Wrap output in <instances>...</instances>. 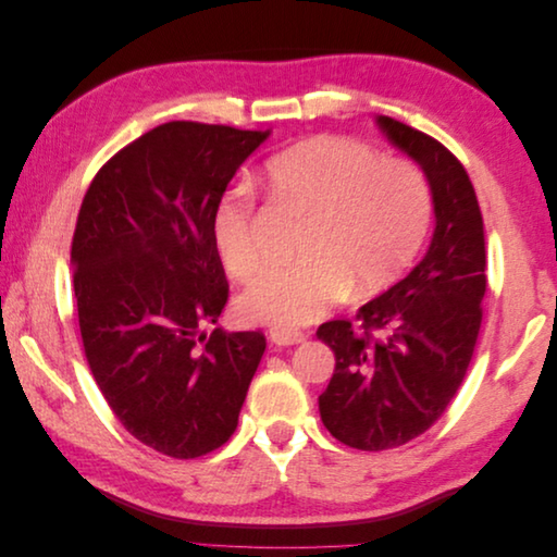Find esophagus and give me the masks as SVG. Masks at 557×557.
<instances>
[{
	"label": "esophagus",
	"instance_id": "obj_1",
	"mask_svg": "<svg viewBox=\"0 0 557 557\" xmlns=\"http://www.w3.org/2000/svg\"><path fill=\"white\" fill-rule=\"evenodd\" d=\"M269 339L278 346H293V344H301L307 339L305 332H297V330H285V327H272L269 330Z\"/></svg>",
	"mask_w": 557,
	"mask_h": 557
}]
</instances>
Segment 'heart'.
<instances>
[{
  "label": "heart",
  "instance_id": "heart-1",
  "mask_svg": "<svg viewBox=\"0 0 557 557\" xmlns=\"http://www.w3.org/2000/svg\"><path fill=\"white\" fill-rule=\"evenodd\" d=\"M264 185L276 205L307 221L290 267L269 269L239 297L248 323L295 327L323 318L348 295L372 297L407 272L432 225V185L411 160L381 158L362 141L320 134L272 156ZM211 239L232 278L262 267L256 197L230 185L211 209Z\"/></svg>",
  "mask_w": 557,
  "mask_h": 557
}]
</instances>
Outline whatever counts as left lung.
I'll list each match as a JSON object with an SVG mask.
<instances>
[{
	"label": "left lung",
	"mask_w": 557,
	"mask_h": 557,
	"mask_svg": "<svg viewBox=\"0 0 557 557\" xmlns=\"http://www.w3.org/2000/svg\"><path fill=\"white\" fill-rule=\"evenodd\" d=\"M432 185L436 227L428 256L356 318L330 320L318 339L334 374L318 397L323 425L358 450H387L428 432L458 393L474 356L485 295L483 215L462 162L430 134L379 115Z\"/></svg>",
	"instance_id": "obj_1"
}]
</instances>
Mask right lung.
Segmentation results:
<instances>
[{
	"label": "right lung",
	"mask_w": 557,
	"mask_h": 557,
	"mask_svg": "<svg viewBox=\"0 0 557 557\" xmlns=\"http://www.w3.org/2000/svg\"><path fill=\"white\" fill-rule=\"evenodd\" d=\"M269 132L172 121L102 164L72 239L78 327L121 425L162 455L201 458L237 430L262 332H201L230 285L211 209Z\"/></svg>",
	"instance_id": "obj_1"
}]
</instances>
